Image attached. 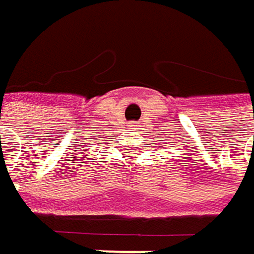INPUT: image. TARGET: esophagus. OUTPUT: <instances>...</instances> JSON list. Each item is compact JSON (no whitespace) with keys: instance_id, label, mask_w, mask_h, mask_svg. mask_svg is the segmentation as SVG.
Returning a JSON list of instances; mask_svg holds the SVG:
<instances>
[{"instance_id":"esophagus-1","label":"esophagus","mask_w":254,"mask_h":254,"mask_svg":"<svg viewBox=\"0 0 254 254\" xmlns=\"http://www.w3.org/2000/svg\"><path fill=\"white\" fill-rule=\"evenodd\" d=\"M130 127H131V128H136V127H137V124H136V123H133V124H131V126H130Z\"/></svg>"}]
</instances>
